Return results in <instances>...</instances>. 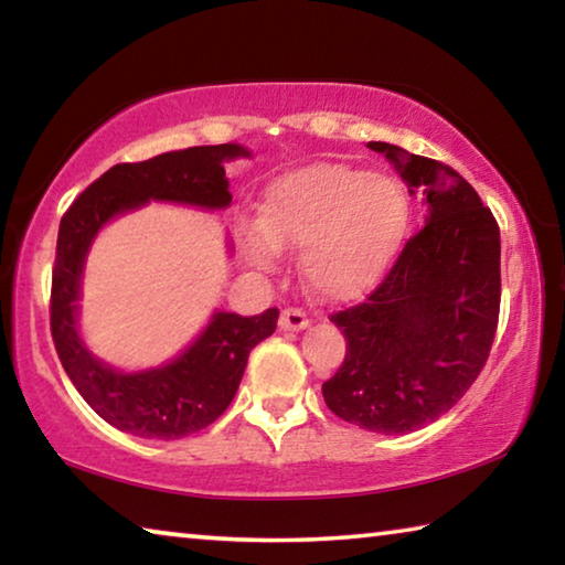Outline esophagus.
Listing matches in <instances>:
<instances>
[{"label": "esophagus", "mask_w": 565, "mask_h": 565, "mask_svg": "<svg viewBox=\"0 0 565 565\" xmlns=\"http://www.w3.org/2000/svg\"><path fill=\"white\" fill-rule=\"evenodd\" d=\"M279 327L284 331H301L309 327V317L301 309H284L281 311V319H279Z\"/></svg>", "instance_id": "esophagus-1"}]
</instances>
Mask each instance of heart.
Returning a JSON list of instances; mask_svg holds the SVG:
<instances>
[{
	"label": "heart",
	"instance_id": "1",
	"mask_svg": "<svg viewBox=\"0 0 565 565\" xmlns=\"http://www.w3.org/2000/svg\"><path fill=\"white\" fill-rule=\"evenodd\" d=\"M408 218V196L398 179L321 161L266 186L259 228L246 234V246L259 266H274L279 246L301 248L311 289L329 301H351L384 276Z\"/></svg>",
	"mask_w": 565,
	"mask_h": 565
}]
</instances>
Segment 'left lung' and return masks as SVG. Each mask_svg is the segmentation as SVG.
I'll return each mask as SVG.
<instances>
[{
  "mask_svg": "<svg viewBox=\"0 0 565 565\" xmlns=\"http://www.w3.org/2000/svg\"><path fill=\"white\" fill-rule=\"evenodd\" d=\"M369 149L424 194L428 216L369 299L331 313L347 356L321 391L339 418L391 436L431 424L481 374L499 327L501 232L451 167L386 141Z\"/></svg>",
  "mask_w": 565,
  "mask_h": 565,
  "instance_id": "obj_1",
  "label": "left lung"
}]
</instances>
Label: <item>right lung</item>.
I'll list each match as a JSON object with an SVG mask.
<instances>
[{
  "instance_id": "add662e5",
  "label": "right lung",
  "mask_w": 565,
  "mask_h": 565,
  "mask_svg": "<svg viewBox=\"0 0 565 565\" xmlns=\"http://www.w3.org/2000/svg\"><path fill=\"white\" fill-rule=\"evenodd\" d=\"M236 157H248V151L216 145L117 164L84 189L62 216L52 271V339L82 398L119 431L174 441L212 426L232 404L248 353L271 337L279 321V309H266L259 317L216 311L184 353L137 374H124L92 356L76 327L84 259L99 228L114 216L149 204V199L226 209L232 191L224 161Z\"/></svg>"
}]
</instances>
